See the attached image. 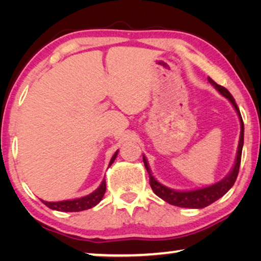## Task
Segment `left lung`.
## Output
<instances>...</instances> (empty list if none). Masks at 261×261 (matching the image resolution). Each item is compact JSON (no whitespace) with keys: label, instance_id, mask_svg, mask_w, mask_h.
<instances>
[{"label":"left lung","instance_id":"obj_1","mask_svg":"<svg viewBox=\"0 0 261 261\" xmlns=\"http://www.w3.org/2000/svg\"><path fill=\"white\" fill-rule=\"evenodd\" d=\"M209 83L213 85L216 90H219L221 95H223L224 97L229 99V102L233 105V107L237 110L239 117H240V123H241V133H240V140H239V147H238V154L237 159H235V164L231 172L228 174V176L222 179L219 183L212 185V187L198 189V190H192V191H174L172 189H169L164 187L163 184H160L158 180L155 179L154 177L152 176L151 170H149L148 163L144 158V164L146 170L149 174V185H151L152 190L154 194L160 197L164 201L170 203V204L176 205V206H181V208H192V209H201L204 208V206H208L214 203L217 199L222 197V196L226 194V192L229 190V189L233 187L235 180H237L238 174H239V169H240V163H241V153H242V146H244V121H242L240 110H239V107L235 102V99L229 91L227 90L226 88L222 87V85H219L215 83L212 78H208Z\"/></svg>","mask_w":261,"mask_h":261}]
</instances>
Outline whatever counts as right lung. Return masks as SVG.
<instances>
[{"label": "right lung", "instance_id": "1", "mask_svg": "<svg viewBox=\"0 0 261 261\" xmlns=\"http://www.w3.org/2000/svg\"><path fill=\"white\" fill-rule=\"evenodd\" d=\"M117 155V152L113 155L112 160H110L109 166L112 165L115 160ZM106 192V180L102 181V184L99 185L97 190H95L92 194L85 196V197L82 198H77V199H71V201H60V202H44L45 205H47L49 209L53 210H58V212H82V210H87L90 209L92 206H95L96 204H98L101 202V199L103 198Z\"/></svg>", "mask_w": 261, "mask_h": 261}]
</instances>
